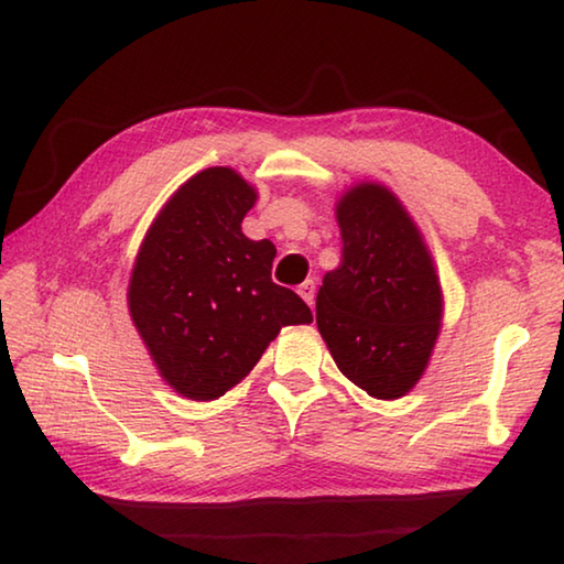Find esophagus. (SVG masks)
I'll list each match as a JSON object with an SVG mask.
<instances>
[{"mask_svg":"<svg viewBox=\"0 0 564 564\" xmlns=\"http://www.w3.org/2000/svg\"><path fill=\"white\" fill-rule=\"evenodd\" d=\"M299 293H301V299L313 308V303H316V283H313V279L303 281V283L299 285Z\"/></svg>","mask_w":564,"mask_h":564,"instance_id":"34e87169","label":"esophagus"}]
</instances>
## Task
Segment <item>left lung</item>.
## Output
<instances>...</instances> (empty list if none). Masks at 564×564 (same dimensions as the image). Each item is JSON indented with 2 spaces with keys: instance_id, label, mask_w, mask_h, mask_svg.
<instances>
[{
  "instance_id": "8db88e82",
  "label": "left lung",
  "mask_w": 564,
  "mask_h": 564,
  "mask_svg": "<svg viewBox=\"0 0 564 564\" xmlns=\"http://www.w3.org/2000/svg\"><path fill=\"white\" fill-rule=\"evenodd\" d=\"M343 256L323 275L316 323L350 383L380 400L405 395L431 360L443 291L431 251L393 191L362 181L336 206Z\"/></svg>"
}]
</instances>
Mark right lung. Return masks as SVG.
Here are the masks:
<instances>
[{"instance_id":"obj_1","label":"right lung","mask_w":564,"mask_h":564,"mask_svg":"<svg viewBox=\"0 0 564 564\" xmlns=\"http://www.w3.org/2000/svg\"><path fill=\"white\" fill-rule=\"evenodd\" d=\"M256 188L228 166L198 171L144 236L129 313L161 378L191 400H216L251 373L283 326L311 323L299 295L271 281L275 246L241 231Z\"/></svg>"}]
</instances>
